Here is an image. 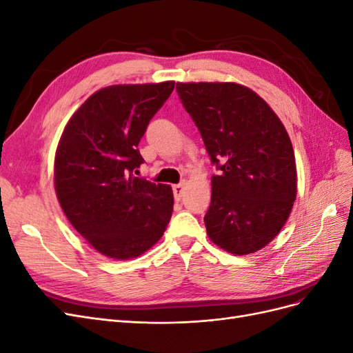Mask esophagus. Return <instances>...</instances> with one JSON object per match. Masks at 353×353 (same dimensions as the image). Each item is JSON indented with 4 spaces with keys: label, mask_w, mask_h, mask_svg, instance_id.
Instances as JSON below:
<instances>
[{
    "label": "esophagus",
    "mask_w": 353,
    "mask_h": 353,
    "mask_svg": "<svg viewBox=\"0 0 353 353\" xmlns=\"http://www.w3.org/2000/svg\"><path fill=\"white\" fill-rule=\"evenodd\" d=\"M184 190H185V184H184V183L176 184V185H174V187H172L175 200H181V197H183V194H184Z\"/></svg>",
    "instance_id": "34e87169"
}]
</instances>
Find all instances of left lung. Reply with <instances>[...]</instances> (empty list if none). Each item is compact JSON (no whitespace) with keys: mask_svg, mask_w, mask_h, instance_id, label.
Masks as SVG:
<instances>
[{"mask_svg":"<svg viewBox=\"0 0 353 353\" xmlns=\"http://www.w3.org/2000/svg\"><path fill=\"white\" fill-rule=\"evenodd\" d=\"M212 165L205 215L210 240L234 254L262 249L279 234L296 199V163L284 125L258 94L239 83H176Z\"/></svg>","mask_w":353,"mask_h":353,"instance_id":"8db88e82","label":"left lung"}]
</instances>
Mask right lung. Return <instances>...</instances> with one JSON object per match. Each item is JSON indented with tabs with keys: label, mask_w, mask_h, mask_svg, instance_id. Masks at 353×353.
<instances>
[{
	"label": "right lung",
	"mask_w": 353,
	"mask_h": 353,
	"mask_svg": "<svg viewBox=\"0 0 353 353\" xmlns=\"http://www.w3.org/2000/svg\"><path fill=\"white\" fill-rule=\"evenodd\" d=\"M175 82L114 85L72 116L57 148L54 184L69 222L95 250L128 261L152 248L172 216V188L138 178L148 122Z\"/></svg>",
	"instance_id": "right-lung-1"
}]
</instances>
